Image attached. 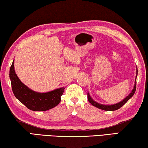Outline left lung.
Here are the masks:
<instances>
[{
    "instance_id": "8db88e82",
    "label": "left lung",
    "mask_w": 148,
    "mask_h": 148,
    "mask_svg": "<svg viewBox=\"0 0 148 148\" xmlns=\"http://www.w3.org/2000/svg\"><path fill=\"white\" fill-rule=\"evenodd\" d=\"M137 75H138V69L136 67V79H135V82H134V88H133L132 90L131 91L129 95H128L125 98L123 99L122 101H121L120 102H119L115 104H113V105H103V104H101L99 103L96 101L92 100V98H91V96L89 93L88 92V100L89 102H90L92 105L94 106V107H96L98 109H100V110H105V111H115L117 110L118 109H119L120 108H121L123 106H124L125 104L129 101L130 98H132V96L134 94V92L136 91V77H137Z\"/></svg>"
}]
</instances>
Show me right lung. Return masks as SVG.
<instances>
[{
  "label": "right lung",
  "mask_w": 148,
  "mask_h": 148,
  "mask_svg": "<svg viewBox=\"0 0 148 148\" xmlns=\"http://www.w3.org/2000/svg\"><path fill=\"white\" fill-rule=\"evenodd\" d=\"M14 64V60L10 69V79L14 96L21 103L29 110L36 111L50 110L59 104L65 87L43 93L31 90L18 78Z\"/></svg>",
  "instance_id": "right-lung-1"
}]
</instances>
